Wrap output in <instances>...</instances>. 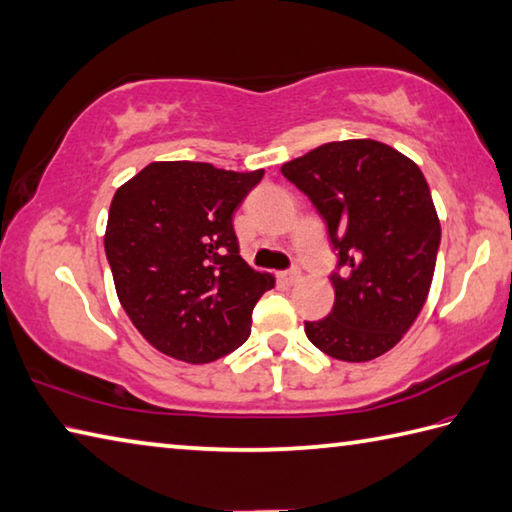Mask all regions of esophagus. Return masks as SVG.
Segmentation results:
<instances>
[{"instance_id":"34e87169","label":"esophagus","mask_w":512,"mask_h":512,"mask_svg":"<svg viewBox=\"0 0 512 512\" xmlns=\"http://www.w3.org/2000/svg\"><path fill=\"white\" fill-rule=\"evenodd\" d=\"M280 280L286 282V284H295L297 280H300V271H297V268H291V271H284V273H280Z\"/></svg>"}]
</instances>
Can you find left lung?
<instances>
[{"label":"left lung","mask_w":512,"mask_h":512,"mask_svg":"<svg viewBox=\"0 0 512 512\" xmlns=\"http://www.w3.org/2000/svg\"><path fill=\"white\" fill-rule=\"evenodd\" d=\"M329 230L336 302L306 338L331 358L367 362L396 347L430 293L441 224L423 172L394 147L353 138L282 165Z\"/></svg>","instance_id":"left-lung-1"}]
</instances>
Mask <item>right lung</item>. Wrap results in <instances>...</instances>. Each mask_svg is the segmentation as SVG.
<instances>
[{
  "label": "right lung",
  "mask_w": 512,
  "mask_h": 512,
  "mask_svg": "<svg viewBox=\"0 0 512 512\" xmlns=\"http://www.w3.org/2000/svg\"><path fill=\"white\" fill-rule=\"evenodd\" d=\"M264 170L156 161L111 199L105 253L118 300L154 349L203 365L250 336V315L275 277L239 255L232 212Z\"/></svg>",
  "instance_id": "obj_1"
}]
</instances>
